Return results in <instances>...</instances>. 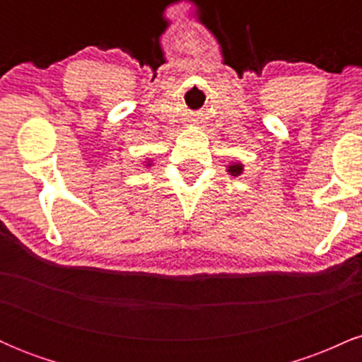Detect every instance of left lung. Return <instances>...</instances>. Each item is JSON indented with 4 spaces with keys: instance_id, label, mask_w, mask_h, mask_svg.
I'll return each mask as SVG.
<instances>
[{
    "instance_id": "8db88e82",
    "label": "left lung",
    "mask_w": 362,
    "mask_h": 362,
    "mask_svg": "<svg viewBox=\"0 0 362 362\" xmlns=\"http://www.w3.org/2000/svg\"><path fill=\"white\" fill-rule=\"evenodd\" d=\"M226 172L230 173V175H233V177L242 175V173H243V165H242V163H231V165H228Z\"/></svg>"
}]
</instances>
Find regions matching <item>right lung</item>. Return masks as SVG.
<instances>
[{
	"label": "right lung",
	"mask_w": 362,
	"mask_h": 362,
	"mask_svg": "<svg viewBox=\"0 0 362 362\" xmlns=\"http://www.w3.org/2000/svg\"><path fill=\"white\" fill-rule=\"evenodd\" d=\"M146 167H151V163H149V160L146 161Z\"/></svg>",
	"instance_id": "1"
}]
</instances>
